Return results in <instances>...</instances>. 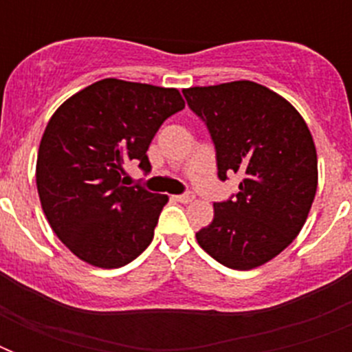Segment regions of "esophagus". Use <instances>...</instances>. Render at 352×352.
Returning a JSON list of instances; mask_svg holds the SVG:
<instances>
[{
  "mask_svg": "<svg viewBox=\"0 0 352 352\" xmlns=\"http://www.w3.org/2000/svg\"><path fill=\"white\" fill-rule=\"evenodd\" d=\"M193 199H195V193L193 192H186V193H181V195H175V201H179V203H192Z\"/></svg>",
  "mask_w": 352,
  "mask_h": 352,
  "instance_id": "obj_1",
  "label": "esophagus"
}]
</instances>
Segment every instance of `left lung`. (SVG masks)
Instances as JSON below:
<instances>
[{
	"label": "left lung",
	"mask_w": 352,
	"mask_h": 352,
	"mask_svg": "<svg viewBox=\"0 0 352 352\" xmlns=\"http://www.w3.org/2000/svg\"><path fill=\"white\" fill-rule=\"evenodd\" d=\"M215 148L217 177L239 173V192L214 203V221L195 234L215 261L250 270L287 248L305 225L318 186L314 140L289 102L259 84L182 91Z\"/></svg>",
	"instance_id": "1"
}]
</instances>
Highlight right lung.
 Returning a JSON list of instances; mask_svg holds the SVG:
<instances>
[{
    "label": "right lung",
    "mask_w": 352,
    "mask_h": 352,
    "mask_svg": "<svg viewBox=\"0 0 352 352\" xmlns=\"http://www.w3.org/2000/svg\"><path fill=\"white\" fill-rule=\"evenodd\" d=\"M184 109L177 89L106 78L58 107L41 137L36 184L63 245L100 268L131 263L149 246L168 195L126 186L124 164L146 151L164 120Z\"/></svg>",
    "instance_id": "obj_1"
}]
</instances>
